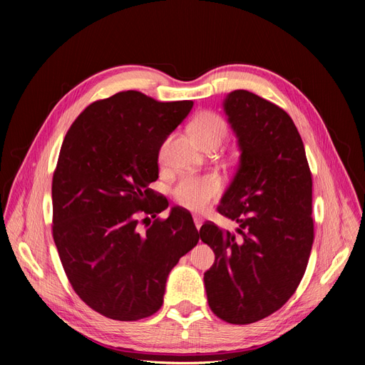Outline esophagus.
Segmentation results:
<instances>
[{"label": "esophagus", "instance_id": "esophagus-1", "mask_svg": "<svg viewBox=\"0 0 365 365\" xmlns=\"http://www.w3.org/2000/svg\"><path fill=\"white\" fill-rule=\"evenodd\" d=\"M195 225H196V228H197V231H200V228H201V225H202V217L201 216H195Z\"/></svg>", "mask_w": 365, "mask_h": 365}]
</instances>
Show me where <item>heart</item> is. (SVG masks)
I'll return each mask as SVG.
<instances>
[{"label":"heart","mask_w":365,"mask_h":365,"mask_svg":"<svg viewBox=\"0 0 365 365\" xmlns=\"http://www.w3.org/2000/svg\"><path fill=\"white\" fill-rule=\"evenodd\" d=\"M192 135L195 141L204 148L205 145H220L227 135L225 121L215 113H201L192 121ZM165 146L160 150V158H164ZM220 192V181L213 175L187 176L175 187V200L190 210H201Z\"/></svg>","instance_id":"obj_1"}]
</instances>
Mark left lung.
<instances>
[{"mask_svg":"<svg viewBox=\"0 0 365 365\" xmlns=\"http://www.w3.org/2000/svg\"><path fill=\"white\" fill-rule=\"evenodd\" d=\"M222 105L240 158L217 212L239 227H201L215 252L204 283L216 317L250 324L279 311L303 279L314 244L312 175L282 108L245 90L227 94Z\"/></svg>","mask_w":365,"mask_h":365,"instance_id":"obj_1","label":"left lung"}]
</instances>
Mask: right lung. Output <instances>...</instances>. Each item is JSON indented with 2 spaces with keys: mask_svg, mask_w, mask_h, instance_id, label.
Returning a JSON list of instances; mask_svg holds the SVG:
<instances>
[{
  "mask_svg": "<svg viewBox=\"0 0 365 365\" xmlns=\"http://www.w3.org/2000/svg\"><path fill=\"white\" fill-rule=\"evenodd\" d=\"M192 108L117 93L86 106L63 138L51 185L53 239L76 294L108 318L155 314L169 272L200 240L187 210L157 217L169 202L149 189L163 143Z\"/></svg>",
  "mask_w": 365,
  "mask_h": 365,
  "instance_id": "add662e5",
  "label": "right lung"
}]
</instances>
